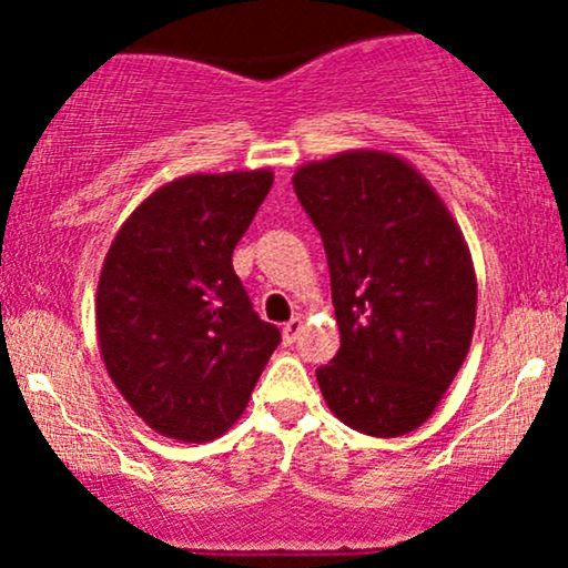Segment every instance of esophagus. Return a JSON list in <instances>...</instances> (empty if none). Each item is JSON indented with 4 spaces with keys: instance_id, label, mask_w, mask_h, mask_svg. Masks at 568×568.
<instances>
[{
    "instance_id": "esophagus-1",
    "label": "esophagus",
    "mask_w": 568,
    "mask_h": 568,
    "mask_svg": "<svg viewBox=\"0 0 568 568\" xmlns=\"http://www.w3.org/2000/svg\"><path fill=\"white\" fill-rule=\"evenodd\" d=\"M302 328H304L302 317H291V321L283 325V342H285V344L296 342L298 334H302Z\"/></svg>"
}]
</instances>
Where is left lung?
Segmentation results:
<instances>
[{"mask_svg":"<svg viewBox=\"0 0 568 568\" xmlns=\"http://www.w3.org/2000/svg\"><path fill=\"white\" fill-rule=\"evenodd\" d=\"M321 232L342 347L317 368L344 425L376 438L416 429L465 363L475 272L433 186L393 154L349 152L293 175Z\"/></svg>","mask_w":568,"mask_h":568,"instance_id":"1","label":"left lung"}]
</instances>
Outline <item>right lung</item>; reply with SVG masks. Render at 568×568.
Masks as SVG:
<instances>
[{"mask_svg":"<svg viewBox=\"0 0 568 568\" xmlns=\"http://www.w3.org/2000/svg\"><path fill=\"white\" fill-rule=\"evenodd\" d=\"M270 186V171L186 175L143 200L109 247L95 298L103 363L168 438L224 435L277 349V325L232 266Z\"/></svg>","mask_w":568,"mask_h":568,"instance_id":"add662e5","label":"right lung"}]
</instances>
